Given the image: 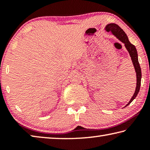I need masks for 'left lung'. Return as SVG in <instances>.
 <instances>
[{
    "label": "left lung",
    "mask_w": 150,
    "mask_h": 150,
    "mask_svg": "<svg viewBox=\"0 0 150 150\" xmlns=\"http://www.w3.org/2000/svg\"><path fill=\"white\" fill-rule=\"evenodd\" d=\"M105 30L106 32H110L115 36L117 38L118 40L123 43L125 46L126 49L128 51L130 56L131 57L132 62L133 65L134 67V69L136 73V87L135 92L131 98V99L129 101V103L125 106H128V105L132 102L133 100L136 97L139 93V88H140L141 85V79H142V71L141 68L139 66V62H138V53H137V50L136 47L134 46L133 44H132L128 40V38L126 34V33L124 32V30L118 26V25L110 23L106 25L105 26Z\"/></svg>",
    "instance_id": "8db88e82"
}]
</instances>
